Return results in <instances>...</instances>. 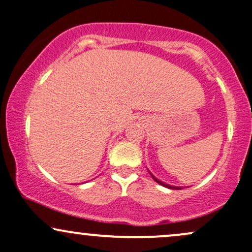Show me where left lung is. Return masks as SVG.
<instances>
[{"mask_svg":"<svg viewBox=\"0 0 252 252\" xmlns=\"http://www.w3.org/2000/svg\"><path fill=\"white\" fill-rule=\"evenodd\" d=\"M150 173V172H149ZM150 175H152V178L154 179V180L158 182V184H160V185H162L163 187H166V189H181V187H178V186H172V185H168V184H166V182H162L161 180H158V178H155L154 175L152 174V173H150Z\"/></svg>","mask_w":252,"mask_h":252,"instance_id":"1","label":"left lung"}]
</instances>
